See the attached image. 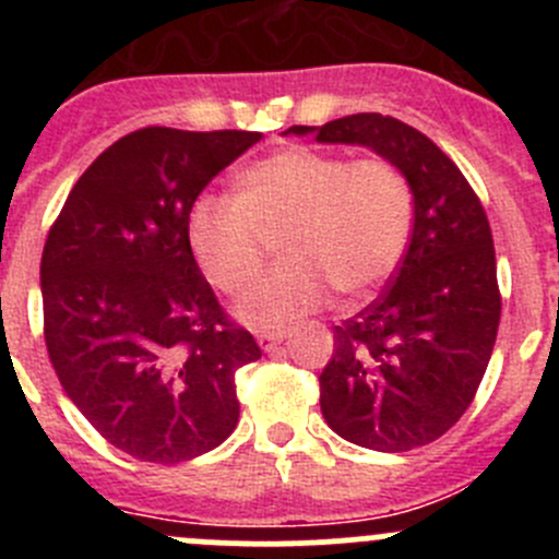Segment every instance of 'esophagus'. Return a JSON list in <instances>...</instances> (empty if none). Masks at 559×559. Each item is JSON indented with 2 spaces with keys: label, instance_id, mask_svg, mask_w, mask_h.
Segmentation results:
<instances>
[{
  "label": "esophagus",
  "instance_id": "34e87169",
  "mask_svg": "<svg viewBox=\"0 0 559 559\" xmlns=\"http://www.w3.org/2000/svg\"><path fill=\"white\" fill-rule=\"evenodd\" d=\"M286 337V330H278V332H259L257 335V343L262 352H273L275 346H281V341Z\"/></svg>",
  "mask_w": 559,
  "mask_h": 559
}]
</instances>
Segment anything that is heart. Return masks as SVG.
<instances>
[{
  "label": "heart",
  "instance_id": "1",
  "mask_svg": "<svg viewBox=\"0 0 559 559\" xmlns=\"http://www.w3.org/2000/svg\"><path fill=\"white\" fill-rule=\"evenodd\" d=\"M411 233L408 180L384 159L289 148L248 167L240 194L205 191L189 213L202 273L243 292L281 238L286 262L240 300L246 324L267 330L316 311L330 295L365 297L397 267Z\"/></svg>",
  "mask_w": 559,
  "mask_h": 559
}]
</instances>
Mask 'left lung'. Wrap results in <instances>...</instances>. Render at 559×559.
Segmentation results:
<instances>
[{"instance_id":"8db88e82","label":"left lung","mask_w":559,"mask_h":559,"mask_svg":"<svg viewBox=\"0 0 559 559\" xmlns=\"http://www.w3.org/2000/svg\"><path fill=\"white\" fill-rule=\"evenodd\" d=\"M319 143L362 145L414 194L411 243L384 295L335 326L321 414L346 441L411 452L456 425L484 379L500 324L487 213L460 167L408 123L381 112L289 127Z\"/></svg>"}]
</instances>
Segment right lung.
<instances>
[{"label":"right lung","mask_w":559,"mask_h":559,"mask_svg":"<svg viewBox=\"0 0 559 559\" xmlns=\"http://www.w3.org/2000/svg\"><path fill=\"white\" fill-rule=\"evenodd\" d=\"M259 140L138 129L78 178L45 240L50 365L94 430L134 460H194L238 425L235 370L262 352L197 267L189 213Z\"/></svg>","instance_id":"add662e5"}]
</instances>
